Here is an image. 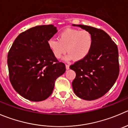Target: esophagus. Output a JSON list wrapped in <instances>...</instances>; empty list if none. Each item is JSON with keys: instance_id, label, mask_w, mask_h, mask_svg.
I'll return each mask as SVG.
<instances>
[{"instance_id": "esophagus-1", "label": "esophagus", "mask_w": 128, "mask_h": 128, "mask_svg": "<svg viewBox=\"0 0 128 128\" xmlns=\"http://www.w3.org/2000/svg\"><path fill=\"white\" fill-rule=\"evenodd\" d=\"M66 68L67 70H68V69H69V64H66Z\"/></svg>"}]
</instances>
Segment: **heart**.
<instances>
[{"instance_id":"b5f03b06","label":"heart","mask_w":128,"mask_h":128,"mask_svg":"<svg viewBox=\"0 0 128 128\" xmlns=\"http://www.w3.org/2000/svg\"><path fill=\"white\" fill-rule=\"evenodd\" d=\"M48 46L57 59H60L67 52V59L80 60L90 52L93 44V37L87 30L66 28L59 34L58 39L50 38Z\"/></svg>"}]
</instances>
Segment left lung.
Returning a JSON list of instances; mask_svg holds the SVG:
<instances>
[{"mask_svg":"<svg viewBox=\"0 0 128 128\" xmlns=\"http://www.w3.org/2000/svg\"><path fill=\"white\" fill-rule=\"evenodd\" d=\"M73 26L89 31L93 37L89 54L70 66L76 74L72 83L73 90L82 100H97L110 90L118 78V49L103 30L84 25Z\"/></svg>","mask_w":128,"mask_h":128,"instance_id":"obj_1","label":"left lung"}]
</instances>
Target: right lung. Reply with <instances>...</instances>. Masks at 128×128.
Returning <instances> with one entry per match:
<instances>
[{"label":"right lung","instance_id":"1","mask_svg":"<svg viewBox=\"0 0 128 128\" xmlns=\"http://www.w3.org/2000/svg\"><path fill=\"white\" fill-rule=\"evenodd\" d=\"M53 25L32 27L15 39L7 55L9 79L16 92L27 100L41 101L51 95L56 80L66 66L53 55L49 39L58 32Z\"/></svg>","mask_w":128,"mask_h":128}]
</instances>
